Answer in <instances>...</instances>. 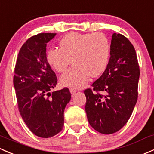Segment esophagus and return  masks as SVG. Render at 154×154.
Returning <instances> with one entry per match:
<instances>
[{"label":"esophagus","mask_w":154,"mask_h":154,"mask_svg":"<svg viewBox=\"0 0 154 154\" xmlns=\"http://www.w3.org/2000/svg\"><path fill=\"white\" fill-rule=\"evenodd\" d=\"M77 91V90L76 89V88H70V92L72 94H74L76 93V92Z\"/></svg>","instance_id":"1"}]
</instances>
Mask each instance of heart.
Instances as JSON below:
<instances>
[{
  "instance_id": "1",
  "label": "heart",
  "mask_w": 154,
  "mask_h": 154,
  "mask_svg": "<svg viewBox=\"0 0 154 154\" xmlns=\"http://www.w3.org/2000/svg\"><path fill=\"white\" fill-rule=\"evenodd\" d=\"M60 48H51L46 54L48 64L57 72H63L72 60L74 66L60 77V82L70 88H82L90 77H97L106 69L110 44L101 33L73 32L60 41Z\"/></svg>"
}]
</instances>
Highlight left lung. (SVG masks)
<instances>
[{
	"mask_svg": "<svg viewBox=\"0 0 154 154\" xmlns=\"http://www.w3.org/2000/svg\"><path fill=\"white\" fill-rule=\"evenodd\" d=\"M110 48L106 69L92 89L84 91L88 122L103 134L118 131L128 121L137 101L140 74L136 51L125 37L113 34Z\"/></svg>",
	"mask_w": 154,
	"mask_h": 154,
	"instance_id": "obj_1",
	"label": "left lung"
}]
</instances>
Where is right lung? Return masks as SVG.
<instances>
[{
  "mask_svg": "<svg viewBox=\"0 0 154 154\" xmlns=\"http://www.w3.org/2000/svg\"><path fill=\"white\" fill-rule=\"evenodd\" d=\"M55 33H40L24 43L19 51L13 79L20 114L29 130L42 138L62 131L64 110L71 100L69 88L51 91L57 79L46 58V43Z\"/></svg>",
  "mask_w": 154,
  "mask_h": 154,
  "instance_id": "add662e5",
  "label": "right lung"
}]
</instances>
